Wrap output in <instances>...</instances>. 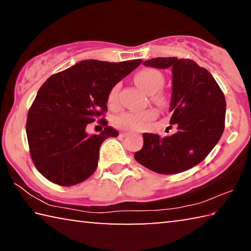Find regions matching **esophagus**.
I'll return each instance as SVG.
<instances>
[{
  "label": "esophagus",
  "instance_id": "1",
  "mask_svg": "<svg viewBox=\"0 0 251 251\" xmlns=\"http://www.w3.org/2000/svg\"><path fill=\"white\" fill-rule=\"evenodd\" d=\"M127 135H129V133H127V131H122V133H120L121 137H126Z\"/></svg>",
  "mask_w": 251,
  "mask_h": 251
}]
</instances>
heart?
<instances>
[{"label": "heart", "instance_id": "obj_1", "mask_svg": "<svg viewBox=\"0 0 251 251\" xmlns=\"http://www.w3.org/2000/svg\"><path fill=\"white\" fill-rule=\"evenodd\" d=\"M135 83L138 85L142 90L147 93V94L152 95L158 92L165 83V78L160 72L148 69L139 71L135 75ZM118 91L120 86L116 85L112 88L108 95V104L110 106L115 105L117 101ZM155 100L161 103V97L156 96ZM156 117V112L152 109L139 110V112H125L115 117L114 120V125L117 128L127 129V130H139L145 128L148 123L154 120Z\"/></svg>", "mask_w": 251, "mask_h": 251}]
</instances>
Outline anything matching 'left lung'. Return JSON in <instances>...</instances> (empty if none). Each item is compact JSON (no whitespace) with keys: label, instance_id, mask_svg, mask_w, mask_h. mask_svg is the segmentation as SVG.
I'll return each mask as SVG.
<instances>
[{"label":"left lung","instance_id":"obj_1","mask_svg":"<svg viewBox=\"0 0 251 251\" xmlns=\"http://www.w3.org/2000/svg\"><path fill=\"white\" fill-rule=\"evenodd\" d=\"M159 70H172V136L144 133V146L135 159L158 174H177L196 166L222 137L226 100L217 82L192 59L156 57L143 63Z\"/></svg>","mask_w":251,"mask_h":251}]
</instances>
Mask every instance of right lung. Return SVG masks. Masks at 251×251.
Segmentation results:
<instances>
[{"instance_id":"obj_1","label":"right lung","mask_w":251,"mask_h":251,"mask_svg":"<svg viewBox=\"0 0 251 251\" xmlns=\"http://www.w3.org/2000/svg\"><path fill=\"white\" fill-rule=\"evenodd\" d=\"M142 62L84 59L42 85L28 110L26 135L33 163L46 179L73 186L93 175L101 143L118 131L106 126L90 135L86 126L107 110L109 92Z\"/></svg>"}]
</instances>
